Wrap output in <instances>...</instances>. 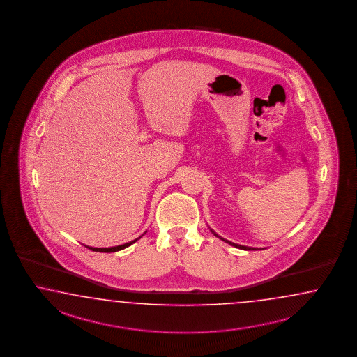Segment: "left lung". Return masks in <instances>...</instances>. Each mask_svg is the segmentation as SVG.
Returning a JSON list of instances; mask_svg holds the SVG:
<instances>
[{"instance_id":"8db88e82","label":"left lung","mask_w":357,"mask_h":357,"mask_svg":"<svg viewBox=\"0 0 357 357\" xmlns=\"http://www.w3.org/2000/svg\"><path fill=\"white\" fill-rule=\"evenodd\" d=\"M210 231H211V232H213V234H214V235L217 236V237H219V238H220V240H223V241H225V243H229V245H232V246H235V248H238V249H243V250H255V249H254V248H249V246H243V245H238V243H231V241H228V240H225V238H223V237H220V236H218L217 234H215V232H214V231H213V229H210Z\"/></svg>"}]
</instances>
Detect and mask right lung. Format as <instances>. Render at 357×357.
<instances>
[{"mask_svg": "<svg viewBox=\"0 0 357 357\" xmlns=\"http://www.w3.org/2000/svg\"><path fill=\"white\" fill-rule=\"evenodd\" d=\"M146 235V232L143 234L142 236ZM142 236H139L138 238H135V240H132L130 243H122V245H119V246H112V248H91V246H86L89 248L90 250H93V252H119V250H122V249H125V248H128V246H130L131 243H135V241H138L139 238H142Z\"/></svg>", "mask_w": 357, "mask_h": 357, "instance_id": "add662e5", "label": "right lung"}]
</instances>
